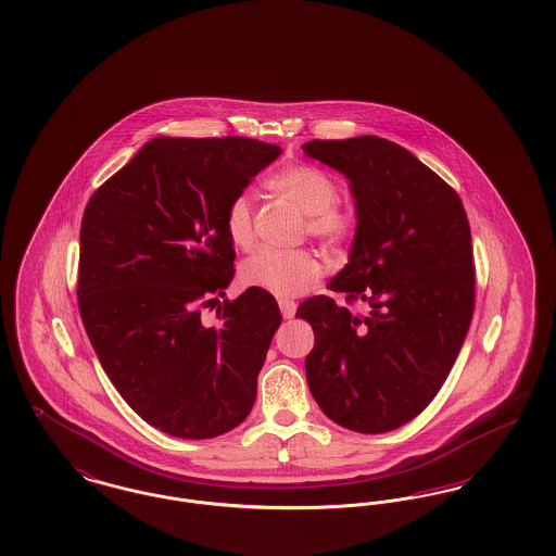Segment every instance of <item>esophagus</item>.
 I'll return each mask as SVG.
<instances>
[{
    "label": "esophagus",
    "mask_w": 556,
    "mask_h": 556,
    "mask_svg": "<svg viewBox=\"0 0 556 556\" xmlns=\"http://www.w3.org/2000/svg\"><path fill=\"white\" fill-rule=\"evenodd\" d=\"M279 308H281V315H283V318H291L295 315V302H293V300L281 298V300H279Z\"/></svg>",
    "instance_id": "obj_1"
}]
</instances>
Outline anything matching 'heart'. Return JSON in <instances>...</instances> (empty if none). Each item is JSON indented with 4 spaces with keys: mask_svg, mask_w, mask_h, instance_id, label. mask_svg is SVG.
I'll list each match as a JSON object with an SVG mask.
<instances>
[{
    "mask_svg": "<svg viewBox=\"0 0 556 556\" xmlns=\"http://www.w3.org/2000/svg\"><path fill=\"white\" fill-rule=\"evenodd\" d=\"M268 187L290 200L306 214L304 233L340 254L361 231V211L354 202L340 200L336 177L317 164L300 162L281 168L268 179ZM225 233L239 250H252L256 241V208L248 193L231 198L225 211ZM323 265L311 250L281 252L263 248L239 266V281L245 288L268 291L273 295H295L315 286Z\"/></svg>",
    "mask_w": 556,
    "mask_h": 556,
    "instance_id": "1",
    "label": "heart"
}]
</instances>
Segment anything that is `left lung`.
I'll list each match as a JSON object with an SVG mask.
<instances>
[{"label": "left lung", "instance_id": "1", "mask_svg": "<svg viewBox=\"0 0 556 556\" xmlns=\"http://www.w3.org/2000/svg\"><path fill=\"white\" fill-rule=\"evenodd\" d=\"M302 148L344 173L361 211L350 263L329 283L344 304L313 295L295 313L315 331L308 388L331 421L386 433L424 413L469 331L476 265L467 212L394 141L363 135Z\"/></svg>", "mask_w": 556, "mask_h": 556}]
</instances>
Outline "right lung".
<instances>
[{
    "label": "right lung",
    "instance_id": "1",
    "mask_svg": "<svg viewBox=\"0 0 556 556\" xmlns=\"http://www.w3.org/2000/svg\"><path fill=\"white\" fill-rule=\"evenodd\" d=\"M281 150L250 137H156L89 198L79 313L110 381L160 431L208 440L256 400L281 325L268 291L223 300L236 273L225 211Z\"/></svg>",
    "mask_w": 556,
    "mask_h": 556
}]
</instances>
